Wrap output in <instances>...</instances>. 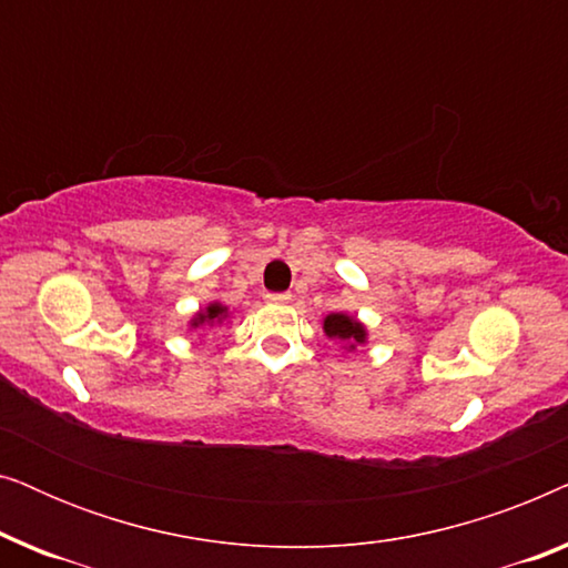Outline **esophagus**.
Here are the masks:
<instances>
[{
	"mask_svg": "<svg viewBox=\"0 0 568 568\" xmlns=\"http://www.w3.org/2000/svg\"><path fill=\"white\" fill-rule=\"evenodd\" d=\"M266 300H268V302H274V305H286V302L292 300V294H286V292H278V294H266Z\"/></svg>",
	"mask_w": 568,
	"mask_h": 568,
	"instance_id": "34e87169",
	"label": "esophagus"
}]
</instances>
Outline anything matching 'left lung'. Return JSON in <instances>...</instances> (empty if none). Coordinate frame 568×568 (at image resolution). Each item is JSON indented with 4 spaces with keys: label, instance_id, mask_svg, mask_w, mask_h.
Segmentation results:
<instances>
[{
    "label": "left lung",
    "instance_id": "left-lung-1",
    "mask_svg": "<svg viewBox=\"0 0 568 568\" xmlns=\"http://www.w3.org/2000/svg\"><path fill=\"white\" fill-rule=\"evenodd\" d=\"M323 333L328 338H336L346 352H356V346L367 344L369 331L359 317L348 313H331L323 317Z\"/></svg>",
    "mask_w": 568,
    "mask_h": 568
}]
</instances>
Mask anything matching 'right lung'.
<instances>
[{
    "label": "right lung",
    "instance_id": "right-lung-1",
    "mask_svg": "<svg viewBox=\"0 0 568 568\" xmlns=\"http://www.w3.org/2000/svg\"><path fill=\"white\" fill-rule=\"evenodd\" d=\"M230 307L222 305L220 300L209 302V305H204L201 310H196V313L191 315L189 321V331H204V328H214V325H222L230 321Z\"/></svg>",
    "mask_w": 568,
    "mask_h": 568
}]
</instances>
